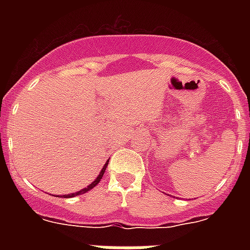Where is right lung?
<instances>
[{
	"instance_id": "add662e5",
	"label": "right lung",
	"mask_w": 250,
	"mask_h": 250,
	"mask_svg": "<svg viewBox=\"0 0 250 250\" xmlns=\"http://www.w3.org/2000/svg\"><path fill=\"white\" fill-rule=\"evenodd\" d=\"M107 162H109V161H106V164H105V166L102 167L101 168V171H100V174H98V176L96 179H94L93 182L90 183L89 186L88 187H85V188H83V189H80V190H78V192H75V193H70V194H63V196H62V197L63 198H70V197H75V196H79V194H83V193H86V192H88V190H90L92 189V188H94V187L97 186L98 183H100V180H101L102 179V176H104V174H105V170H106V167H107Z\"/></svg>"
}]
</instances>
